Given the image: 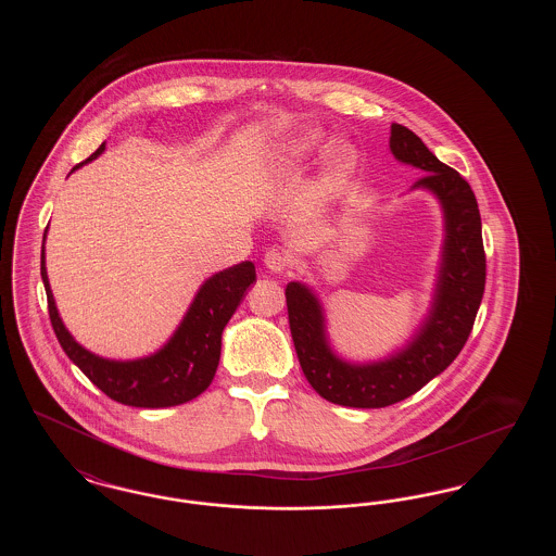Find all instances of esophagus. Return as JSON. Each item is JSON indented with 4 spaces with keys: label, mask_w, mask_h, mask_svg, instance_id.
<instances>
[{
    "label": "esophagus",
    "mask_w": 556,
    "mask_h": 556,
    "mask_svg": "<svg viewBox=\"0 0 556 556\" xmlns=\"http://www.w3.org/2000/svg\"><path fill=\"white\" fill-rule=\"evenodd\" d=\"M265 266L273 273H283L290 266V256L283 250H268L265 254Z\"/></svg>",
    "instance_id": "1"
}]
</instances>
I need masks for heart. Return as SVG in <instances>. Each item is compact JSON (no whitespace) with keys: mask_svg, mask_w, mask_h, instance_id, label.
I'll use <instances>...</instances> for the list:
<instances>
[{"mask_svg":"<svg viewBox=\"0 0 556 556\" xmlns=\"http://www.w3.org/2000/svg\"><path fill=\"white\" fill-rule=\"evenodd\" d=\"M315 148H317V135H304V137L291 141L288 150H286V154H283V160L288 164H295V162L306 159L308 154H313ZM348 162H350V152L345 148H340L336 152V168L342 170V168L348 166Z\"/></svg>","mask_w":556,"mask_h":556,"instance_id":"obj_1","label":"heart"}]
</instances>
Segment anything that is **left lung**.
I'll list each match as a JSON object with an SVG mask.
<instances>
[{
    "label": "left lung",
    "mask_w": 556,
    "mask_h": 556,
    "mask_svg": "<svg viewBox=\"0 0 556 556\" xmlns=\"http://www.w3.org/2000/svg\"><path fill=\"white\" fill-rule=\"evenodd\" d=\"M390 150L400 162L425 170L415 187L429 189L444 211V248L431 311L413 342L386 361L354 365L329 345L317 295L291 281L286 288L291 340L304 377L318 396L352 408H383L419 392L458 356L476 323L485 288L481 216L471 186L424 141L392 125Z\"/></svg>",
    "instance_id": "1"
}]
</instances>
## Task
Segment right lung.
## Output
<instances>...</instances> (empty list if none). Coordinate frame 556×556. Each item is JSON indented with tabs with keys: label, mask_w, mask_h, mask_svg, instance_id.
Returning a JSON list of instances; mask_svg holds the SVG:
<instances>
[{
	"label": "right lung",
	"mask_w": 556,
	"mask_h": 556,
	"mask_svg": "<svg viewBox=\"0 0 556 556\" xmlns=\"http://www.w3.org/2000/svg\"><path fill=\"white\" fill-rule=\"evenodd\" d=\"M104 150L106 143H102L73 170L98 159ZM41 279L48 293L53 333L66 356L89 377V381L121 404L137 408H166L200 396L211 386L220 358L223 329L238 311L245 290L256 281V268L250 261H245L212 275L195 293L173 338L159 352L137 361H108L75 342L58 315L46 270L43 248Z\"/></svg>",
	"instance_id": "right-lung-1"
}]
</instances>
